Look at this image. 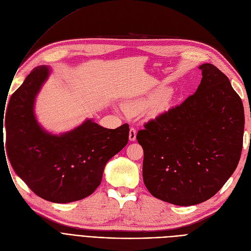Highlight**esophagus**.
Wrapping results in <instances>:
<instances>
[{"mask_svg": "<svg viewBox=\"0 0 251 251\" xmlns=\"http://www.w3.org/2000/svg\"><path fill=\"white\" fill-rule=\"evenodd\" d=\"M136 136H137V130L134 127L129 128V141H136Z\"/></svg>", "mask_w": 251, "mask_h": 251, "instance_id": "obj_1", "label": "esophagus"}]
</instances>
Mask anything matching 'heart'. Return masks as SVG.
I'll return each instance as SVG.
<instances>
[{
  "label": "heart",
  "instance_id": "obj_1",
  "mask_svg": "<svg viewBox=\"0 0 251 251\" xmlns=\"http://www.w3.org/2000/svg\"><path fill=\"white\" fill-rule=\"evenodd\" d=\"M158 96H153V97H148V98H141V99H135L127 102L125 105L126 111L128 113H138L141 112L145 109L148 108L149 106L153 105L154 103L157 101Z\"/></svg>",
  "mask_w": 251,
  "mask_h": 251
}]
</instances>
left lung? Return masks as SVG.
Returning a JSON list of instances; mask_svg holds the SVG:
<instances>
[{
  "label": "left lung",
  "mask_w": 251,
  "mask_h": 251,
  "mask_svg": "<svg viewBox=\"0 0 251 251\" xmlns=\"http://www.w3.org/2000/svg\"><path fill=\"white\" fill-rule=\"evenodd\" d=\"M198 90L181 104L144 125L143 178L150 194L177 205L214 197L240 160L244 109L228 77L212 64L200 66Z\"/></svg>",
  "instance_id": "1"
}]
</instances>
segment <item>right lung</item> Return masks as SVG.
Listing matches in <instances>:
<instances>
[{
	"label": "right lung",
	"mask_w": 251,
	"mask_h": 251,
	"mask_svg": "<svg viewBox=\"0 0 251 251\" xmlns=\"http://www.w3.org/2000/svg\"><path fill=\"white\" fill-rule=\"evenodd\" d=\"M49 72L46 66L34 68L12 94L7 146L13 169L36 196L66 203L94 193L107 161L127 144L129 127L124 124L109 129L88 120L62 136L44 131L33 105Z\"/></svg>",
	"instance_id": "1"
}]
</instances>
